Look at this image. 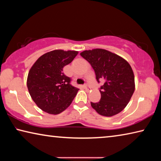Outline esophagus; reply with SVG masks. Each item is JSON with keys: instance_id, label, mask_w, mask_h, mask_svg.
<instances>
[{"instance_id": "esophagus-1", "label": "esophagus", "mask_w": 161, "mask_h": 161, "mask_svg": "<svg viewBox=\"0 0 161 161\" xmlns=\"http://www.w3.org/2000/svg\"><path fill=\"white\" fill-rule=\"evenodd\" d=\"M84 88L86 89V90H89V89H91V87H90V86L89 85V84H85L84 85Z\"/></svg>"}]
</instances>
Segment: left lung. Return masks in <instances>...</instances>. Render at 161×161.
Instances as JSON below:
<instances>
[{"instance_id": "1", "label": "left lung", "mask_w": 161, "mask_h": 161, "mask_svg": "<svg viewBox=\"0 0 161 161\" xmlns=\"http://www.w3.org/2000/svg\"><path fill=\"white\" fill-rule=\"evenodd\" d=\"M80 55L91 64L100 86L101 99L91 102L98 114L112 116L126 107L135 90L134 75L130 64L121 57L103 49L85 50Z\"/></svg>"}]
</instances>
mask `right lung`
<instances>
[{"mask_svg":"<svg viewBox=\"0 0 161 161\" xmlns=\"http://www.w3.org/2000/svg\"><path fill=\"white\" fill-rule=\"evenodd\" d=\"M77 51L56 50L42 55L30 69L27 86L32 100L42 111L58 114L72 102L79 89L73 86L63 67L77 55Z\"/></svg>","mask_w":161,"mask_h":161,"instance_id":"right-lung-1","label":"right lung"}]
</instances>
